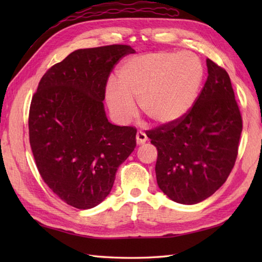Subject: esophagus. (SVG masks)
Instances as JSON below:
<instances>
[{
    "label": "esophagus",
    "instance_id": "obj_1",
    "mask_svg": "<svg viewBox=\"0 0 262 262\" xmlns=\"http://www.w3.org/2000/svg\"><path fill=\"white\" fill-rule=\"evenodd\" d=\"M136 141L138 145H141V144H144L147 141V136L144 132L142 130H138L137 134H136Z\"/></svg>",
    "mask_w": 262,
    "mask_h": 262
}]
</instances>
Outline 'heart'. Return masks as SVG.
I'll list each match as a JSON object with an SVG mask.
<instances>
[{"label":"heart","instance_id":"heart-1","mask_svg":"<svg viewBox=\"0 0 262 262\" xmlns=\"http://www.w3.org/2000/svg\"><path fill=\"white\" fill-rule=\"evenodd\" d=\"M204 81V66L189 52H155L126 59L117 83L105 88V101L121 122L136 114L134 100L158 125H173L189 114Z\"/></svg>","mask_w":262,"mask_h":262}]
</instances>
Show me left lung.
Wrapping results in <instances>:
<instances>
[{
  "label": "left lung",
  "mask_w": 262,
  "mask_h": 262,
  "mask_svg": "<svg viewBox=\"0 0 262 262\" xmlns=\"http://www.w3.org/2000/svg\"><path fill=\"white\" fill-rule=\"evenodd\" d=\"M208 76L189 114L147 132L158 149L159 188L176 203L210 197L230 176L237 157L242 117L227 72L206 60Z\"/></svg>",
  "instance_id": "left-lung-1"
}]
</instances>
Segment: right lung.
<instances>
[{
    "instance_id": "1",
    "label": "right lung",
    "mask_w": 262,
    "mask_h": 262,
    "mask_svg": "<svg viewBox=\"0 0 262 262\" xmlns=\"http://www.w3.org/2000/svg\"><path fill=\"white\" fill-rule=\"evenodd\" d=\"M127 45L77 49L49 69L29 110V141L37 169L54 193L89 209L103 202L118 166L136 146V128L108 121L105 85Z\"/></svg>"
}]
</instances>
